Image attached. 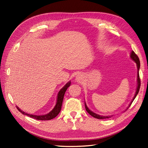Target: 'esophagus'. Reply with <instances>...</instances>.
Segmentation results:
<instances>
[{"label": "esophagus", "mask_w": 148, "mask_h": 148, "mask_svg": "<svg viewBox=\"0 0 148 148\" xmlns=\"http://www.w3.org/2000/svg\"><path fill=\"white\" fill-rule=\"evenodd\" d=\"M83 80V77L81 74H78L76 76V77H75V81H77V83H81Z\"/></svg>", "instance_id": "34e87169"}]
</instances>
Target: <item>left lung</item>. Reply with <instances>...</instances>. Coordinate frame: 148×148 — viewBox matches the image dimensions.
I'll return each instance as SVG.
<instances>
[{"mask_svg": "<svg viewBox=\"0 0 148 148\" xmlns=\"http://www.w3.org/2000/svg\"><path fill=\"white\" fill-rule=\"evenodd\" d=\"M130 56V58L132 60H134L135 62H136V64H137V88H136V93H135V95L134 97L132 100L131 102L130 103V104H129V106H128V108H127V109H128V108L130 106V105L132 104V102L134 101V100L136 97L138 93H139V89H140V81L139 74V69H140V61H139V57H138L137 55L136 54V53H134V51H132L131 52ZM84 105H85V108H86V111L88 112V113H89V114L91 116H93V117H94V118H97V119H106V118H111L112 116H113L112 115H111V116H101V115L97 114H96V113L92 112L88 108V106H86V103L85 102H84ZM127 109H125V111H127ZM123 111L125 112V111Z\"/></svg>", "mask_w": 148, "mask_h": 148, "instance_id": "1", "label": "left lung"}]
</instances>
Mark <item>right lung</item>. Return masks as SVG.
I'll list each match as a JSON object with an SVG mask.
<instances>
[{
	"label": "right lung",
	"instance_id": "add662e5",
	"mask_svg": "<svg viewBox=\"0 0 148 148\" xmlns=\"http://www.w3.org/2000/svg\"><path fill=\"white\" fill-rule=\"evenodd\" d=\"M71 84V81H69L68 83L65 84V85L61 88V90L59 91V92L57 95V98H56V104L51 111H50L48 114H43V115H34V114H29V113H27L25 112H24L22 111L21 109L18 108V106H16V108L20 112H21L23 114L27 115L28 116H30L32 118H34L36 119H38V120H50V119H53L55 118L56 116H57L59 112H60V110L62 108V102H63V99H64V97L65 95V93L66 92V90L70 86Z\"/></svg>",
	"mask_w": 148,
	"mask_h": 148
}]
</instances>
